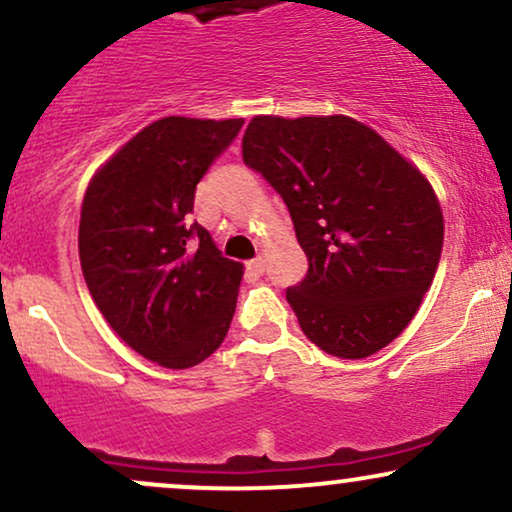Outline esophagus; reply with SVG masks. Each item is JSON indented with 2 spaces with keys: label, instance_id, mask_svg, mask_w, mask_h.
Wrapping results in <instances>:
<instances>
[{
  "label": "esophagus",
  "instance_id": "obj_1",
  "mask_svg": "<svg viewBox=\"0 0 512 512\" xmlns=\"http://www.w3.org/2000/svg\"><path fill=\"white\" fill-rule=\"evenodd\" d=\"M250 272H255V274H262L264 272V257L262 255H257L255 260L250 262Z\"/></svg>",
  "mask_w": 512,
  "mask_h": 512
}]
</instances>
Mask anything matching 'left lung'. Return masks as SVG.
<instances>
[{
  "label": "left lung",
  "mask_w": 512,
  "mask_h": 512,
  "mask_svg": "<svg viewBox=\"0 0 512 512\" xmlns=\"http://www.w3.org/2000/svg\"><path fill=\"white\" fill-rule=\"evenodd\" d=\"M243 162L283 197L310 262L286 291L303 334L343 360L389 346L441 260L443 214L427 178L350 116H255Z\"/></svg>",
  "instance_id": "1"
}]
</instances>
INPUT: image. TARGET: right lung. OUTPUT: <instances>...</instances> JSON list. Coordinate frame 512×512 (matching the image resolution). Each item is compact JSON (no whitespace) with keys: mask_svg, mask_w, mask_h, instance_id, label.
Wrapping results in <instances>:
<instances>
[{"mask_svg":"<svg viewBox=\"0 0 512 512\" xmlns=\"http://www.w3.org/2000/svg\"><path fill=\"white\" fill-rule=\"evenodd\" d=\"M240 126L166 116L128 140L85 190L78 252L88 291L116 334L162 367L207 360L236 312L243 264L221 255L190 214L197 183Z\"/></svg>","mask_w":512,"mask_h":512,"instance_id":"add662e5","label":"right lung"}]
</instances>
